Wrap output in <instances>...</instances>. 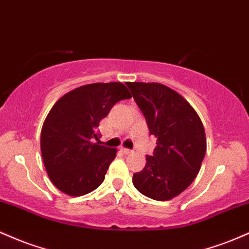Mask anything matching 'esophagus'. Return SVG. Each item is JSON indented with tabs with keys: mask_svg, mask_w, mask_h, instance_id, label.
Segmentation results:
<instances>
[{
	"mask_svg": "<svg viewBox=\"0 0 249 249\" xmlns=\"http://www.w3.org/2000/svg\"><path fill=\"white\" fill-rule=\"evenodd\" d=\"M122 152H123V153H125V154H130V153H132L133 151H132V150H130V148H125V147H123V148H122Z\"/></svg>",
	"mask_w": 249,
	"mask_h": 249,
	"instance_id": "34e87169",
	"label": "esophagus"
}]
</instances>
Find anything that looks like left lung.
<instances>
[{
    "instance_id": "8db88e82",
    "label": "left lung",
    "mask_w": 249,
    "mask_h": 249,
    "mask_svg": "<svg viewBox=\"0 0 249 249\" xmlns=\"http://www.w3.org/2000/svg\"><path fill=\"white\" fill-rule=\"evenodd\" d=\"M134 102L157 138L146 165L133 174L142 194L165 201L192 184L206 153V136L198 113L178 92L160 83L128 82Z\"/></svg>"
}]
</instances>
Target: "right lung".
I'll list each match as a JSON object with an SVG mask.
<instances>
[{"instance_id":"add662e5","label":"right lung","mask_w":249,"mask_h":249,"mask_svg":"<svg viewBox=\"0 0 249 249\" xmlns=\"http://www.w3.org/2000/svg\"><path fill=\"white\" fill-rule=\"evenodd\" d=\"M131 98L118 82L93 83L58 99L45 118L41 151L48 176L59 191L71 196L92 192L104 181L117 148L93 142L97 127L116 103Z\"/></svg>"}]
</instances>
